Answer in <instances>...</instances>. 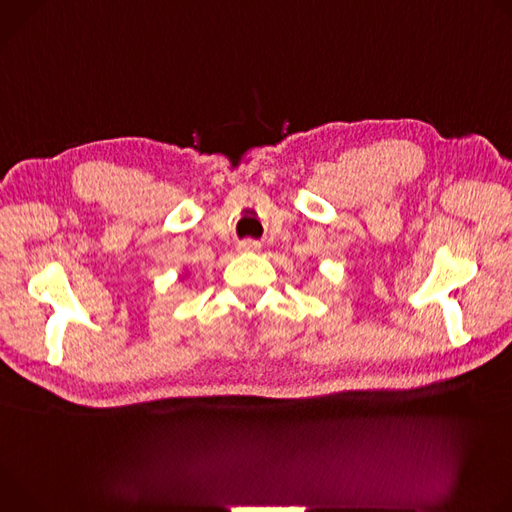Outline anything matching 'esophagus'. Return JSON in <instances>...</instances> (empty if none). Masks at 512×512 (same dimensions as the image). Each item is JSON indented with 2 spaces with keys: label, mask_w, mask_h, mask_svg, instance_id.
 <instances>
[{
  "label": "esophagus",
  "mask_w": 512,
  "mask_h": 512,
  "mask_svg": "<svg viewBox=\"0 0 512 512\" xmlns=\"http://www.w3.org/2000/svg\"><path fill=\"white\" fill-rule=\"evenodd\" d=\"M238 250L240 252H258L260 250V244L256 240H244L238 244Z\"/></svg>",
  "instance_id": "esophagus-1"
}]
</instances>
